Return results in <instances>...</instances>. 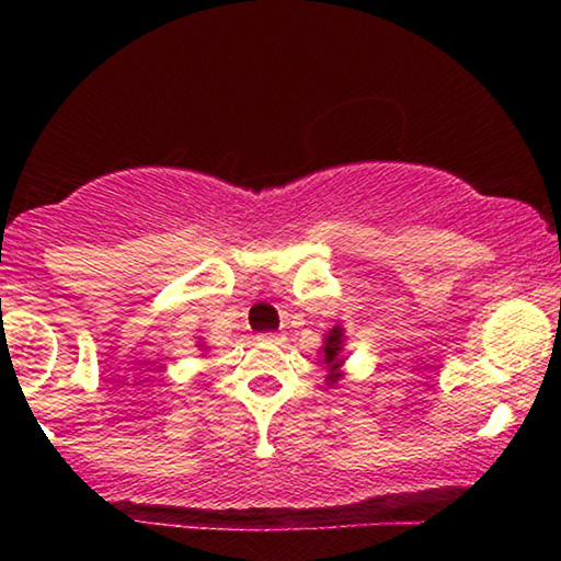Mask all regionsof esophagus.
I'll list each match as a JSON object with an SVG mask.
<instances>
[{
  "label": "esophagus",
  "mask_w": 561,
  "mask_h": 561,
  "mask_svg": "<svg viewBox=\"0 0 561 561\" xmlns=\"http://www.w3.org/2000/svg\"><path fill=\"white\" fill-rule=\"evenodd\" d=\"M257 340H260V342H273V344H278V342H283V336H280V334H273V332H267V334H260Z\"/></svg>",
  "instance_id": "34e87169"
}]
</instances>
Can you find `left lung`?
Segmentation results:
<instances>
[{
  "instance_id": "1",
  "label": "left lung",
  "mask_w": 561,
  "mask_h": 561,
  "mask_svg": "<svg viewBox=\"0 0 561 561\" xmlns=\"http://www.w3.org/2000/svg\"><path fill=\"white\" fill-rule=\"evenodd\" d=\"M344 344H347V336H344V327L334 324L324 334V344H321V357H324L327 365V382H336L344 378V359H347V352H344Z\"/></svg>"
}]
</instances>
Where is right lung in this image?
Instances as JSON below:
<instances>
[{
  "label": "right lung",
  "mask_w": 561,
  "mask_h": 561,
  "mask_svg": "<svg viewBox=\"0 0 561 561\" xmlns=\"http://www.w3.org/2000/svg\"><path fill=\"white\" fill-rule=\"evenodd\" d=\"M196 347H198V350H202V352H206V344H204V342H198V344H196Z\"/></svg>",
  "instance_id": "add662e5"
}]
</instances>
